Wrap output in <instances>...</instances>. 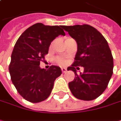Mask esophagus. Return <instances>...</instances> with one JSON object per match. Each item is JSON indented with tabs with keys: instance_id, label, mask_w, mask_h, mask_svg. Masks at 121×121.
Returning <instances> with one entry per match:
<instances>
[{
	"instance_id": "obj_1",
	"label": "esophagus",
	"mask_w": 121,
	"mask_h": 121,
	"mask_svg": "<svg viewBox=\"0 0 121 121\" xmlns=\"http://www.w3.org/2000/svg\"><path fill=\"white\" fill-rule=\"evenodd\" d=\"M61 71H62L63 73H65V72L66 71V68H61Z\"/></svg>"
}]
</instances>
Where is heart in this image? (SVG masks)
Wrapping results in <instances>:
<instances>
[{
    "instance_id": "b5f03b06",
    "label": "heart",
    "mask_w": 121,
    "mask_h": 121,
    "mask_svg": "<svg viewBox=\"0 0 121 121\" xmlns=\"http://www.w3.org/2000/svg\"><path fill=\"white\" fill-rule=\"evenodd\" d=\"M55 60L57 64H59L60 65H64L66 63V60L64 58L61 57H57Z\"/></svg>"
}]
</instances>
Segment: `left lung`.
<instances>
[{
  "mask_svg": "<svg viewBox=\"0 0 121 121\" xmlns=\"http://www.w3.org/2000/svg\"><path fill=\"white\" fill-rule=\"evenodd\" d=\"M77 43L74 62L67 70L75 73L74 80L69 83V89L77 99L90 101L100 96L107 87L113 74V60L107 40L92 26H62ZM78 66L84 68L78 74Z\"/></svg>",
  "mask_w": 121,
  "mask_h": 121,
  "instance_id": "obj_1",
  "label": "left lung"
}]
</instances>
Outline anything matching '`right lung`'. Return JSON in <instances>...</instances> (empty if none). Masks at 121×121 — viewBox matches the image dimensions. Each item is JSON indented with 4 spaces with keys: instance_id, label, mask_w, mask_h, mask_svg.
Masks as SVG:
<instances>
[{
    "instance_id": "1",
    "label": "right lung",
    "mask_w": 121,
    "mask_h": 121,
    "mask_svg": "<svg viewBox=\"0 0 121 121\" xmlns=\"http://www.w3.org/2000/svg\"><path fill=\"white\" fill-rule=\"evenodd\" d=\"M62 26H45L37 23L28 28L16 42L9 66L13 85L26 100L38 103L50 95L55 79L61 74L59 66L48 69L40 67V61L48 53L51 42L65 36Z\"/></svg>"
}]
</instances>
